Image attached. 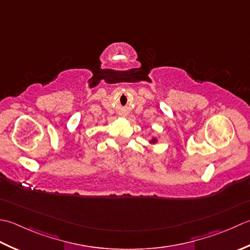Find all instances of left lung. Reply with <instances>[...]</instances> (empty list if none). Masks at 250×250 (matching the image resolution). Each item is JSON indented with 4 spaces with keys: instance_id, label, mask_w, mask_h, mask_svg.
<instances>
[{
    "instance_id": "left-lung-1",
    "label": "left lung",
    "mask_w": 250,
    "mask_h": 250,
    "mask_svg": "<svg viewBox=\"0 0 250 250\" xmlns=\"http://www.w3.org/2000/svg\"><path fill=\"white\" fill-rule=\"evenodd\" d=\"M148 143H149L150 145H155V144H157V143H158V139L156 138V136H151V140H149V141H148Z\"/></svg>"
}]
</instances>
